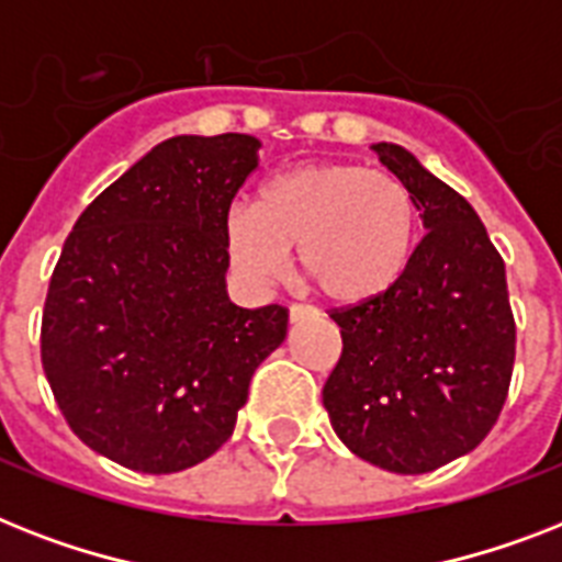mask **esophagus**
<instances>
[{
    "label": "esophagus",
    "instance_id": "34e87169",
    "mask_svg": "<svg viewBox=\"0 0 562 562\" xmlns=\"http://www.w3.org/2000/svg\"><path fill=\"white\" fill-rule=\"evenodd\" d=\"M316 316V310L313 307H307V304H293V307H290V322H304V318H313Z\"/></svg>",
    "mask_w": 562,
    "mask_h": 562
}]
</instances>
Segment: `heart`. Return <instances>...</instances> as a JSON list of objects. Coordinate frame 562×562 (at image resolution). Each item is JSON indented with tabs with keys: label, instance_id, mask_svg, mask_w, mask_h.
Listing matches in <instances>:
<instances>
[{
	"label": "heart",
	"instance_id": "obj_1",
	"mask_svg": "<svg viewBox=\"0 0 562 562\" xmlns=\"http://www.w3.org/2000/svg\"><path fill=\"white\" fill-rule=\"evenodd\" d=\"M228 255L269 281L299 246V272L322 299L357 307L406 276L417 244V203L401 179L353 161H307L263 182L255 205L226 217Z\"/></svg>",
	"mask_w": 562,
	"mask_h": 562
}]
</instances>
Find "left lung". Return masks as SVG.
I'll list each match as a JSON object with an SVG mask.
<instances>
[{"label":"left lung","instance_id":"8db88e82","mask_svg":"<svg viewBox=\"0 0 562 562\" xmlns=\"http://www.w3.org/2000/svg\"><path fill=\"white\" fill-rule=\"evenodd\" d=\"M415 196L426 235L392 293L334 310L342 357L322 389L339 441L389 473L450 464L484 441L516 353L505 260L459 191L406 147L374 145Z\"/></svg>","mask_w":562,"mask_h":562}]
</instances>
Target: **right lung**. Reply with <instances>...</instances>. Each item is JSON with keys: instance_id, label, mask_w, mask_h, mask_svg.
I'll list each match as a JSON object with an SVG mask.
<instances>
[{"instance_id": "right-lung-1", "label": "right lung", "mask_w": 562, "mask_h": 562, "mask_svg": "<svg viewBox=\"0 0 562 562\" xmlns=\"http://www.w3.org/2000/svg\"><path fill=\"white\" fill-rule=\"evenodd\" d=\"M258 150L244 133L168 138L66 237L40 353L66 424L103 459L165 475L214 456L284 342L286 307L226 293V217Z\"/></svg>"}]
</instances>
